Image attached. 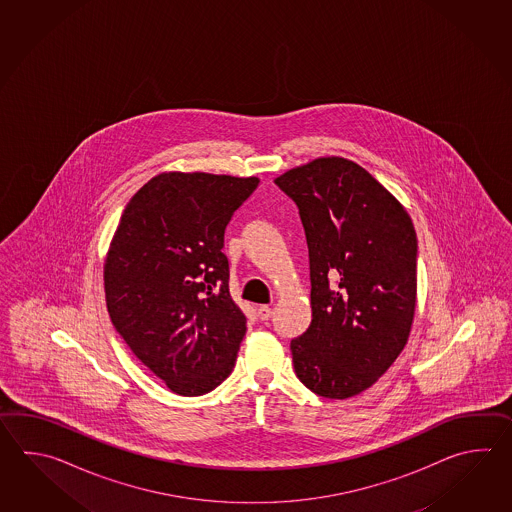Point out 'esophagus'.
I'll use <instances>...</instances> for the list:
<instances>
[{
    "mask_svg": "<svg viewBox=\"0 0 512 512\" xmlns=\"http://www.w3.org/2000/svg\"><path fill=\"white\" fill-rule=\"evenodd\" d=\"M258 316H260V320H269L272 316L271 305H260L258 307Z\"/></svg>",
    "mask_w": 512,
    "mask_h": 512,
    "instance_id": "34e87169",
    "label": "esophagus"
}]
</instances>
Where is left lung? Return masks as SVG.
<instances>
[{
    "label": "left lung",
    "mask_w": 512,
    "mask_h": 512,
    "mask_svg": "<svg viewBox=\"0 0 512 512\" xmlns=\"http://www.w3.org/2000/svg\"><path fill=\"white\" fill-rule=\"evenodd\" d=\"M300 210L313 320L291 340L296 377L327 399L368 390L412 329L417 236L403 205L362 166L320 157L274 179Z\"/></svg>",
    "instance_id": "obj_1"
}]
</instances>
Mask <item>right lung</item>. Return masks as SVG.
I'll list each match as a JSON object with an SVG mask.
<instances>
[{"label":"right lung","mask_w":512,"mask_h":512,"mask_svg":"<svg viewBox=\"0 0 512 512\" xmlns=\"http://www.w3.org/2000/svg\"><path fill=\"white\" fill-rule=\"evenodd\" d=\"M258 177L155 175L131 197L104 263L108 313L142 364L174 393L212 392L236 364L247 318L221 252Z\"/></svg>","instance_id":"obj_1"}]
</instances>
